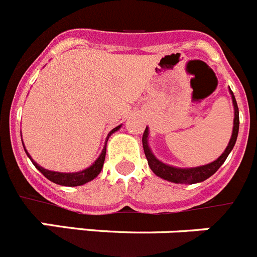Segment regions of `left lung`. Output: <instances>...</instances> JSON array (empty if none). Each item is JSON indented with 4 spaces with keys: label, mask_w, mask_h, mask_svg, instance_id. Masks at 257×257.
<instances>
[{
    "label": "left lung",
    "mask_w": 257,
    "mask_h": 257,
    "mask_svg": "<svg viewBox=\"0 0 257 257\" xmlns=\"http://www.w3.org/2000/svg\"><path fill=\"white\" fill-rule=\"evenodd\" d=\"M232 93V100H233V106H234V123H233V133L232 137H230L229 143L226 146L225 151L221 154V156L219 159H216L212 163L207 164V165L198 166V168H191V169H179L174 168V166L166 165V164L161 163L156 159V157L152 155L151 150L149 147V143H147V138H149V129L146 126L145 132H143L142 137V145L143 150H145L146 159L149 161V166L151 168L152 172L157 175V177L163 178V179L169 180V182H173V183H182V184H193L198 183V182H203L205 179L211 177L221 165L225 161V159L228 157L229 152L232 151L233 147L235 145V141H237L238 136V129H239V111H238L237 101L234 98V94Z\"/></svg>",
    "instance_id": "left-lung-1"
}]
</instances>
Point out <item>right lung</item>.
I'll return each instance as SVG.
<instances>
[{"label": "right lung", "instance_id": "add662e5", "mask_svg": "<svg viewBox=\"0 0 257 257\" xmlns=\"http://www.w3.org/2000/svg\"><path fill=\"white\" fill-rule=\"evenodd\" d=\"M120 128L116 126V128L112 129L108 136H111L114 132H116L117 129ZM107 136V138H108ZM106 143H107V140H106ZM25 150V149H24ZM27 152V151H25ZM27 155L29 156V154L27 152ZM105 156H106V146L103 147L102 152H101L100 157L94 161V164L92 166H89L88 169H85V170H82V172L78 173H59V172H51V170H47V169H43L42 166H39L38 164L34 163L33 159L29 156V159L32 160V163L34 164L37 169H38L39 172L42 173L47 179H50L51 182H54V183L60 184V186H66V187H75V186H82V184L87 183V182H91L92 179L97 177V175L100 174L101 169H102L103 163H105Z\"/></svg>", "mask_w": 257, "mask_h": 257}]
</instances>
